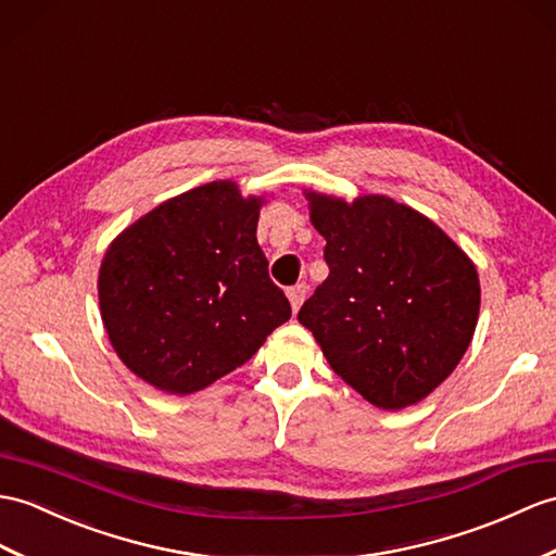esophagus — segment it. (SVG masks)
<instances>
[{
    "instance_id": "esophagus-1",
    "label": "esophagus",
    "mask_w": 556,
    "mask_h": 556,
    "mask_svg": "<svg viewBox=\"0 0 556 556\" xmlns=\"http://www.w3.org/2000/svg\"><path fill=\"white\" fill-rule=\"evenodd\" d=\"M287 295H289V303H291L293 313H299V307H301L303 301H305V287H303V283H295V287H291V289L287 291Z\"/></svg>"
}]
</instances>
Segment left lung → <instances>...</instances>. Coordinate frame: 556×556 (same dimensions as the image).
Listing matches in <instances>:
<instances>
[{"label":"left lung","mask_w":556,"mask_h":556,"mask_svg":"<svg viewBox=\"0 0 556 556\" xmlns=\"http://www.w3.org/2000/svg\"><path fill=\"white\" fill-rule=\"evenodd\" d=\"M329 277L303 303L339 377L379 409L431 395L467 353L481 309L471 257L433 219L381 193L303 189Z\"/></svg>","instance_id":"1"}]
</instances>
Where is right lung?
Masks as SVG:
<instances>
[{
    "instance_id": "right-lung-1",
    "label": "right lung",
    "mask_w": 556,
    "mask_h": 556,
    "mask_svg": "<svg viewBox=\"0 0 556 556\" xmlns=\"http://www.w3.org/2000/svg\"><path fill=\"white\" fill-rule=\"evenodd\" d=\"M265 203L217 179L163 201L109 243L101 321L135 377L170 395L197 393L249 363L291 317L257 247Z\"/></svg>"
}]
</instances>
